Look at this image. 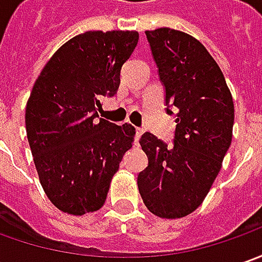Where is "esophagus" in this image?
<instances>
[{"instance_id": "34e87169", "label": "esophagus", "mask_w": 262, "mask_h": 262, "mask_svg": "<svg viewBox=\"0 0 262 262\" xmlns=\"http://www.w3.org/2000/svg\"><path fill=\"white\" fill-rule=\"evenodd\" d=\"M142 133H143V129L136 127V130H135V145H138V143H139V139H140V136H142Z\"/></svg>"}]
</instances>
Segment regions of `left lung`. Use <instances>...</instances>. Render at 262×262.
<instances>
[{
  "instance_id": "8db88e82",
  "label": "left lung",
  "mask_w": 262,
  "mask_h": 262,
  "mask_svg": "<svg viewBox=\"0 0 262 262\" xmlns=\"http://www.w3.org/2000/svg\"><path fill=\"white\" fill-rule=\"evenodd\" d=\"M145 33L165 86L167 113L176 107L177 127L172 146L142 135L148 167L138 187L149 212L178 219L203 203L221 171L232 142L233 100L219 65L197 39L168 27Z\"/></svg>"
}]
</instances>
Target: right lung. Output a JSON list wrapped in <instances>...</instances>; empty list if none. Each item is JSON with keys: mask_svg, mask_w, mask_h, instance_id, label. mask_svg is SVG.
<instances>
[{"mask_svg": "<svg viewBox=\"0 0 262 262\" xmlns=\"http://www.w3.org/2000/svg\"><path fill=\"white\" fill-rule=\"evenodd\" d=\"M138 32H85L62 45L41 69L26 105V132L40 184L59 210L82 216L103 207L135 127L98 119L113 97Z\"/></svg>", "mask_w": 262, "mask_h": 262, "instance_id": "1", "label": "right lung"}]
</instances>
